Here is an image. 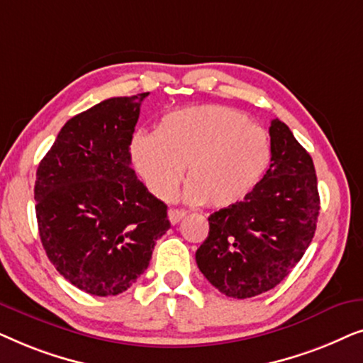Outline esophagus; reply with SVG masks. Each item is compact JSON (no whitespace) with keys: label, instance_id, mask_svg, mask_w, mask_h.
<instances>
[{"label":"esophagus","instance_id":"1","mask_svg":"<svg viewBox=\"0 0 363 363\" xmlns=\"http://www.w3.org/2000/svg\"><path fill=\"white\" fill-rule=\"evenodd\" d=\"M186 216V211L185 210H175V208H172V210H168V220H170L172 225H177L178 221L183 220V218Z\"/></svg>","mask_w":363,"mask_h":363}]
</instances>
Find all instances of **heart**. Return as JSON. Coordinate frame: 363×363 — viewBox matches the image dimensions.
I'll use <instances>...</instances> for the list:
<instances>
[{"mask_svg":"<svg viewBox=\"0 0 363 363\" xmlns=\"http://www.w3.org/2000/svg\"><path fill=\"white\" fill-rule=\"evenodd\" d=\"M271 155L264 128L223 106L167 113L155 133H137L130 143L133 167L153 195L172 198L185 167V200L210 208L245 200L264 177Z\"/></svg>","mask_w":363,"mask_h":363,"instance_id":"heart-1","label":"heart"}]
</instances>
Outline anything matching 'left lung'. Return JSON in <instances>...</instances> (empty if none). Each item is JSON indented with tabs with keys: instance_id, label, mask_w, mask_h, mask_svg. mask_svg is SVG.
Returning a JSON list of instances; mask_svg holds the SVG:
<instances>
[{
	"instance_id": "obj_1",
	"label": "left lung",
	"mask_w": 363,
	"mask_h": 363,
	"mask_svg": "<svg viewBox=\"0 0 363 363\" xmlns=\"http://www.w3.org/2000/svg\"><path fill=\"white\" fill-rule=\"evenodd\" d=\"M271 165L245 200L210 215L196 264L218 291L247 299L272 289L304 256L320 200L314 162L279 118L271 121Z\"/></svg>"
}]
</instances>
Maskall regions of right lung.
Returning a JSON list of instances; mask_svg holds the SVG:
<instances>
[{"mask_svg": "<svg viewBox=\"0 0 363 363\" xmlns=\"http://www.w3.org/2000/svg\"><path fill=\"white\" fill-rule=\"evenodd\" d=\"M147 96L112 97L72 117L38 167L34 200L44 251L59 274L87 294L127 291L170 228L167 205L130 167Z\"/></svg>", "mask_w": 363, "mask_h": 363, "instance_id": "right-lung-1", "label": "right lung"}]
</instances>
